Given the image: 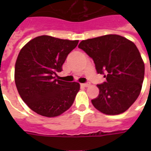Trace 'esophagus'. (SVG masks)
Masks as SVG:
<instances>
[{
    "label": "esophagus",
    "instance_id": "34e87169",
    "mask_svg": "<svg viewBox=\"0 0 151 151\" xmlns=\"http://www.w3.org/2000/svg\"><path fill=\"white\" fill-rule=\"evenodd\" d=\"M83 87H88L90 85V83L89 82H87V83H84V84H81Z\"/></svg>",
    "mask_w": 151,
    "mask_h": 151
}]
</instances>
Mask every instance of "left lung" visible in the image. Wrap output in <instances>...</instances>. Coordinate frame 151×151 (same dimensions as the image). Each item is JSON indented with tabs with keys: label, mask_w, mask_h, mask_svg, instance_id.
<instances>
[{
	"label": "left lung",
	"mask_w": 151,
	"mask_h": 151,
	"mask_svg": "<svg viewBox=\"0 0 151 151\" xmlns=\"http://www.w3.org/2000/svg\"><path fill=\"white\" fill-rule=\"evenodd\" d=\"M78 48L93 59L97 73L106 79L97 85L99 94L92 99V105L107 115L126 111L139 96L144 78V63L136 45L108 34L82 41Z\"/></svg>",
	"instance_id": "obj_1"
}]
</instances>
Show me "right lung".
<instances>
[{"mask_svg":"<svg viewBox=\"0 0 151 151\" xmlns=\"http://www.w3.org/2000/svg\"><path fill=\"white\" fill-rule=\"evenodd\" d=\"M78 41L43 35L20 50L15 63V85L24 103L37 114L57 117L73 103L79 83L58 80L55 76Z\"/></svg>","mask_w":151,"mask_h":151,"instance_id":"obj_1","label":"right lung"}]
</instances>
